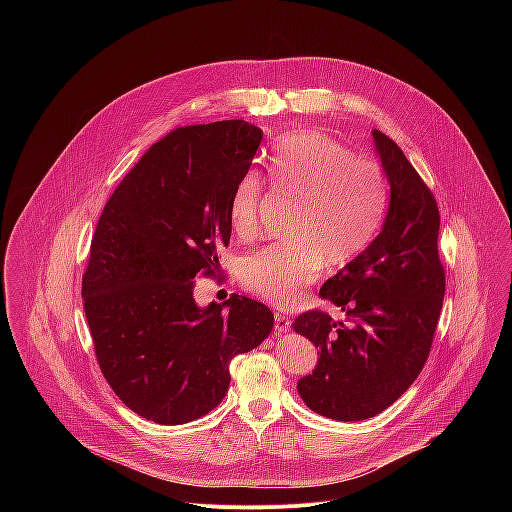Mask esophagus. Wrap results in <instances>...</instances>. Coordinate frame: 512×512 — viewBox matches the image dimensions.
<instances>
[{
  "instance_id": "34e87169",
  "label": "esophagus",
  "mask_w": 512,
  "mask_h": 512,
  "mask_svg": "<svg viewBox=\"0 0 512 512\" xmlns=\"http://www.w3.org/2000/svg\"><path fill=\"white\" fill-rule=\"evenodd\" d=\"M290 327H292V321L284 313H276V317H274V333L280 335L284 331H290Z\"/></svg>"
}]
</instances>
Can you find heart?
<instances>
[{
    "label": "heart",
    "mask_w": 512,
    "mask_h": 512,
    "mask_svg": "<svg viewBox=\"0 0 512 512\" xmlns=\"http://www.w3.org/2000/svg\"><path fill=\"white\" fill-rule=\"evenodd\" d=\"M270 177L278 191L295 197L288 236L248 254L240 280L250 292L292 305L319 276L323 264L351 262L372 238L386 205V179L380 165L351 157L349 149L321 132H293L274 149ZM260 177L250 171L236 183L228 217L238 236L256 232Z\"/></svg>",
    "instance_id": "obj_1"
}]
</instances>
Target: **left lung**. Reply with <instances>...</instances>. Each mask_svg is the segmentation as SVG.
Returning <instances> with one entry per match:
<instances>
[{
  "label": "left lung",
  "instance_id": "left-lung-1",
  "mask_svg": "<svg viewBox=\"0 0 512 512\" xmlns=\"http://www.w3.org/2000/svg\"><path fill=\"white\" fill-rule=\"evenodd\" d=\"M372 142L390 185L386 217L319 292L345 321L307 311L292 325L319 355L297 392L307 408L337 422L372 418L410 388L430 355L445 293L436 199L388 136L372 130Z\"/></svg>",
  "mask_w": 512,
  "mask_h": 512
}]
</instances>
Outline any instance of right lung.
I'll use <instances>...</instances> for the list:
<instances>
[{
  "label": "right lung",
  "instance_id": "1",
  "mask_svg": "<svg viewBox=\"0 0 512 512\" xmlns=\"http://www.w3.org/2000/svg\"><path fill=\"white\" fill-rule=\"evenodd\" d=\"M262 130L244 120L177 128L147 149L106 203L82 278L100 370L116 396L155 424H187L217 408L236 355L274 327L250 297L199 307V274L220 268L230 195Z\"/></svg>",
  "mask_w": 512,
  "mask_h": 512
}]
</instances>
